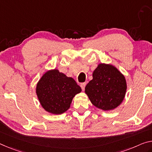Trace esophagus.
<instances>
[{"label":"esophagus","instance_id":"obj_1","mask_svg":"<svg viewBox=\"0 0 152 152\" xmlns=\"http://www.w3.org/2000/svg\"><path fill=\"white\" fill-rule=\"evenodd\" d=\"M86 83H81V85H80V86H81V89H82V90H83V91L84 90H85V87H86Z\"/></svg>","mask_w":152,"mask_h":152}]
</instances>
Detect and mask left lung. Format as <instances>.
Segmentation results:
<instances>
[{"mask_svg":"<svg viewBox=\"0 0 152 152\" xmlns=\"http://www.w3.org/2000/svg\"><path fill=\"white\" fill-rule=\"evenodd\" d=\"M92 77L86 86L85 92L95 107L110 111L122 103L127 89L126 81L116 67L100 63Z\"/></svg>","mask_w":152,"mask_h":152,"instance_id":"left-lung-1","label":"left lung"}]
</instances>
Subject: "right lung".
<instances>
[{
    "instance_id": "1",
    "label": "right lung",
    "mask_w": 152,
    "mask_h": 152,
    "mask_svg": "<svg viewBox=\"0 0 152 152\" xmlns=\"http://www.w3.org/2000/svg\"><path fill=\"white\" fill-rule=\"evenodd\" d=\"M81 88L72 77L58 69L45 72L37 83L36 93L41 106L52 114H62L69 109L75 96Z\"/></svg>"
}]
</instances>
